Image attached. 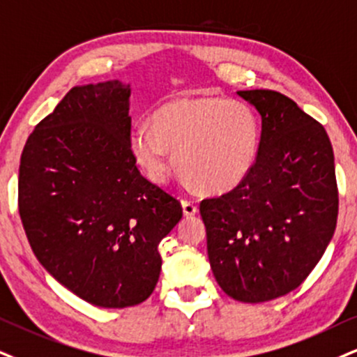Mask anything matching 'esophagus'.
<instances>
[{
  "label": "esophagus",
  "mask_w": 357,
  "mask_h": 357,
  "mask_svg": "<svg viewBox=\"0 0 357 357\" xmlns=\"http://www.w3.org/2000/svg\"><path fill=\"white\" fill-rule=\"evenodd\" d=\"M182 208H183V215L185 217H193L197 212H199V206H197L195 202L192 200H182Z\"/></svg>",
  "instance_id": "1"
}]
</instances>
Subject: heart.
Listing matches in <instances>:
<instances>
[{"label":"heart","instance_id":"obj_1","mask_svg":"<svg viewBox=\"0 0 357 357\" xmlns=\"http://www.w3.org/2000/svg\"><path fill=\"white\" fill-rule=\"evenodd\" d=\"M259 142L261 127L252 105L227 98L174 99L152 114L151 126L137 122L127 135L132 157L153 182H167L177 162L182 177L208 193L243 182Z\"/></svg>","mask_w":357,"mask_h":357}]
</instances>
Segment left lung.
Returning a JSON list of instances; mask_svg holds the SVG:
<instances>
[{"instance_id":"1","label":"left lung","mask_w":357,"mask_h":357,"mask_svg":"<svg viewBox=\"0 0 357 357\" xmlns=\"http://www.w3.org/2000/svg\"><path fill=\"white\" fill-rule=\"evenodd\" d=\"M261 116L243 182L200 202L213 276L233 300L263 303L307 278L337 222L334 153L324 127L284 94L238 91Z\"/></svg>"}]
</instances>
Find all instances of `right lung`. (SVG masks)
<instances>
[{
    "instance_id": "1",
    "label": "right lung",
    "mask_w": 357,
    "mask_h": 357,
    "mask_svg": "<svg viewBox=\"0 0 357 357\" xmlns=\"http://www.w3.org/2000/svg\"><path fill=\"white\" fill-rule=\"evenodd\" d=\"M130 86L73 87L31 132L21 153L17 206L39 263L94 306H135L160 276L157 246L182 205L149 182L127 135Z\"/></svg>"
}]
</instances>
